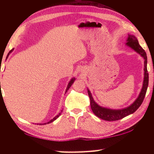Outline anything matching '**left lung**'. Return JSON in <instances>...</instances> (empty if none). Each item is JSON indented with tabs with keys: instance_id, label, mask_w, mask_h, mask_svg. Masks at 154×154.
<instances>
[{
	"instance_id": "8db88e82",
	"label": "left lung",
	"mask_w": 154,
	"mask_h": 154,
	"mask_svg": "<svg viewBox=\"0 0 154 154\" xmlns=\"http://www.w3.org/2000/svg\"><path fill=\"white\" fill-rule=\"evenodd\" d=\"M126 45L129 48H132V50H134L138 54H140L141 55V57H142L143 60H144V68H143V71H144V74H143V75H144V77H143L142 88L138 98L135 100L134 102L132 104H130V106L122 109H111L99 105L94 100L92 94H91L89 89H87L88 94H89L90 99L91 108L92 109L93 113L97 116L100 118V119L106 121L119 120L134 112L142 104L143 99H144L147 89H148V87L149 76L148 70H147V62L148 61H147L146 53L144 50L140 46L138 40L135 37V35H134L128 34Z\"/></svg>"
}]
</instances>
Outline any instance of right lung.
<instances>
[{"label": "right lung", "instance_id": "1", "mask_svg": "<svg viewBox=\"0 0 154 154\" xmlns=\"http://www.w3.org/2000/svg\"><path fill=\"white\" fill-rule=\"evenodd\" d=\"M13 50H14V48H13L12 49V50H11V51H9V53L8 54V55H7V56H6V59H7L8 58V55H10V54H11V52H12V51ZM75 77H73V78H72V79L70 80V81H69V83H68V85H67V89H66V90H65V93H66L67 92V91L69 90V88L71 87V86L72 85V84H73V83H74V81H75ZM0 87H1V82H0ZM63 112V110H61V112H60V113H59L58 114H57V116H55L54 118V119H51V120H50V121H49V122H48L47 123H44V124H40V125H42V124H43V125H44V124H49V123H51V122H54V120H56L57 119V118L59 117V116H60V115H61V112Z\"/></svg>", "mask_w": 154, "mask_h": 154}]
</instances>
